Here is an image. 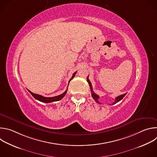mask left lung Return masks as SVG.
I'll use <instances>...</instances> for the list:
<instances>
[{
    "mask_svg": "<svg viewBox=\"0 0 157 157\" xmlns=\"http://www.w3.org/2000/svg\"><path fill=\"white\" fill-rule=\"evenodd\" d=\"M87 81L88 82V83H89V86H90V88H91V94H92V97L93 98V99L95 100V101H96L97 103H98V104H101V103L99 102V101H98V99H99V96L94 93V91H93V87H92L91 83L90 81L89 80L88 76L87 77ZM126 94H127V93H125V94H122V95H120V96H117V97L116 98L115 101H114L113 104H112L111 105H114V104H116L117 102H119L121 100H122V99H123V98L126 95Z\"/></svg>",
    "mask_w": 157,
    "mask_h": 157,
    "instance_id": "obj_1",
    "label": "left lung"
}]
</instances>
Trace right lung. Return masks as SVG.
Segmentation results:
<instances>
[{"label": "right lung", "instance_id": "add662e5", "mask_svg": "<svg viewBox=\"0 0 157 157\" xmlns=\"http://www.w3.org/2000/svg\"><path fill=\"white\" fill-rule=\"evenodd\" d=\"M76 72L74 73L73 75V76L71 77V78L70 79L69 81V83H70V81L73 79V78L75 77V75H76ZM27 90L29 91V93L33 96L34 98H35L36 99H37L38 101H41L42 102H45V103H50V102H55V101H58L59 100H61L63 98H64V96L66 95V93H67V90L68 89H66V90L61 94L60 95H58L57 96H55V97H52V98H47V97H43V96H41V95H39V94H35V93H33L32 92H31L30 90H29V89H27Z\"/></svg>", "mask_w": 157, "mask_h": 157}]
</instances>
